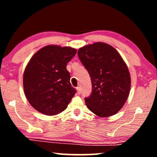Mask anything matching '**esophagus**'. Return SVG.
<instances>
[{
    "label": "esophagus",
    "mask_w": 157,
    "mask_h": 157,
    "mask_svg": "<svg viewBox=\"0 0 157 157\" xmlns=\"http://www.w3.org/2000/svg\"><path fill=\"white\" fill-rule=\"evenodd\" d=\"M76 90H77V94H81V88L80 87H77L76 88Z\"/></svg>",
    "instance_id": "1"
}]
</instances>
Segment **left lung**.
Returning <instances> with one entry per match:
<instances>
[{
    "label": "left lung",
    "mask_w": 157,
    "mask_h": 157,
    "mask_svg": "<svg viewBox=\"0 0 157 157\" xmlns=\"http://www.w3.org/2000/svg\"><path fill=\"white\" fill-rule=\"evenodd\" d=\"M78 56L92 83L86 105L101 117L117 113L127 100L131 87L130 74L123 59L113 46L102 42L79 48Z\"/></svg>",
    "instance_id": "left-lung-1"
}]
</instances>
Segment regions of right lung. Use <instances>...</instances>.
<instances>
[{
	"label": "right lung",
	"mask_w": 157,
	"mask_h": 157,
	"mask_svg": "<svg viewBox=\"0 0 157 157\" xmlns=\"http://www.w3.org/2000/svg\"><path fill=\"white\" fill-rule=\"evenodd\" d=\"M76 52L71 47L50 45L32 56L24 71L23 89L36 110L53 116L67 108L76 90L71 84L66 65Z\"/></svg>",
	"instance_id": "add662e5"
}]
</instances>
